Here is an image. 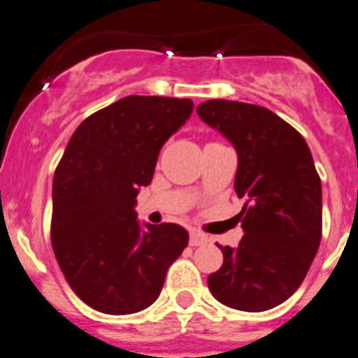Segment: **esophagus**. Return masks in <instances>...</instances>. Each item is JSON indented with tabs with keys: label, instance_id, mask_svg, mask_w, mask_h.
<instances>
[{
	"label": "esophagus",
	"instance_id": "34e87169",
	"mask_svg": "<svg viewBox=\"0 0 358 358\" xmlns=\"http://www.w3.org/2000/svg\"><path fill=\"white\" fill-rule=\"evenodd\" d=\"M210 241V238H208L204 232L201 231H190V246H201V245H206V243Z\"/></svg>",
	"mask_w": 358,
	"mask_h": 358
}]
</instances>
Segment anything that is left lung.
Listing matches in <instances>:
<instances>
[{"label":"left lung","instance_id":"obj_1","mask_svg":"<svg viewBox=\"0 0 358 358\" xmlns=\"http://www.w3.org/2000/svg\"><path fill=\"white\" fill-rule=\"evenodd\" d=\"M201 119L238 152L234 190L245 206L238 248L220 246L224 264L208 276L215 299L266 311L289 299L310 271L322 239V183L299 131L271 110L210 99Z\"/></svg>","mask_w":358,"mask_h":358}]
</instances>
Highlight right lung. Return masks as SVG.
<instances>
[{"label": "right lung", "mask_w": 358, "mask_h": 358, "mask_svg": "<svg viewBox=\"0 0 358 358\" xmlns=\"http://www.w3.org/2000/svg\"><path fill=\"white\" fill-rule=\"evenodd\" d=\"M190 99L127 96L87 117L68 141L52 187L50 239L73 292L101 313L129 315L161 294L189 232L136 220L138 187L192 113Z\"/></svg>", "instance_id": "add662e5"}]
</instances>
